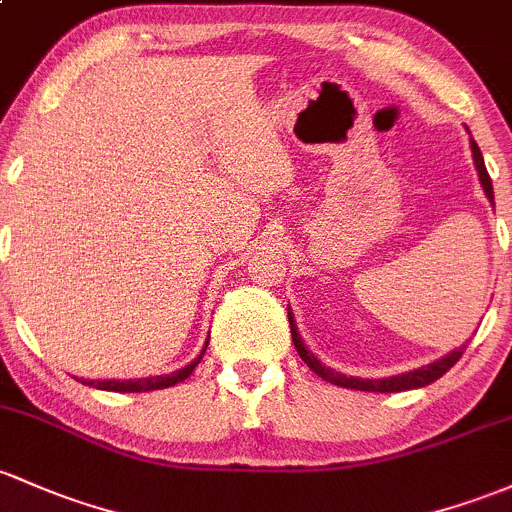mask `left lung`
Wrapping results in <instances>:
<instances>
[{
	"mask_svg": "<svg viewBox=\"0 0 512 512\" xmlns=\"http://www.w3.org/2000/svg\"><path fill=\"white\" fill-rule=\"evenodd\" d=\"M471 153H474V163H476V170H478V180H481L483 185V192H486L488 200L493 202V183H491V175H488L486 166H483V156H481V148L476 146V141L471 139ZM288 322H290V337H293V344L295 349H298L300 359L305 361L307 366L312 368V371L317 373V376L324 378V381L334 383V386H342V388H354V390H368V393H400V390H412V388H422V386H430V383L437 381V378H442L444 373L452 368L456 361L461 359V354H464L466 344L459 346V349H454L452 354H447L444 359L434 361L430 366H422V368H415V371H408V373H400V376H390V378H354V376H344V373L334 371V368H327L322 366L320 361L315 359V356L307 351V346L302 344L300 334H298V327H295V320H293V312L288 310Z\"/></svg>",
	"mask_w": 512,
	"mask_h": 512,
	"instance_id": "left-lung-1",
	"label": "left lung"
}]
</instances>
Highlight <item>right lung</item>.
Returning <instances> with one entry per match:
<instances>
[{
  "mask_svg": "<svg viewBox=\"0 0 512 512\" xmlns=\"http://www.w3.org/2000/svg\"><path fill=\"white\" fill-rule=\"evenodd\" d=\"M207 342H210V339H207ZM205 351H207V344H205V349H202V354L197 356L192 364L180 368V371H175V373H168V376L136 378V381H82V383H87V386H92V388H100V390H114V393H146V390L168 388V386H175V383L185 381V378L195 371V366L200 364V359L205 356Z\"/></svg>",
  "mask_w": 512,
  "mask_h": 512,
  "instance_id": "add662e5",
  "label": "right lung"
}]
</instances>
